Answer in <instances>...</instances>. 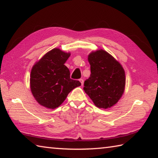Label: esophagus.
Masks as SVG:
<instances>
[{
	"label": "esophagus",
	"mask_w": 158,
	"mask_h": 158,
	"mask_svg": "<svg viewBox=\"0 0 158 158\" xmlns=\"http://www.w3.org/2000/svg\"><path fill=\"white\" fill-rule=\"evenodd\" d=\"M79 81H80V83H81V85L84 84V79H79Z\"/></svg>",
	"instance_id": "1"
}]
</instances>
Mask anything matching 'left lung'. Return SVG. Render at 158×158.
Segmentation results:
<instances>
[{
    "mask_svg": "<svg viewBox=\"0 0 158 158\" xmlns=\"http://www.w3.org/2000/svg\"><path fill=\"white\" fill-rule=\"evenodd\" d=\"M88 60L91 74L84 81V91L98 108H110L123 94L124 69L111 55L102 49L90 53Z\"/></svg>",
    "mask_w": 158,
    "mask_h": 158,
    "instance_id": "left-lung-1",
    "label": "left lung"
}]
</instances>
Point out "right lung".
Instances as JSON below:
<instances>
[{"label": "right lung", "instance_id": "1", "mask_svg": "<svg viewBox=\"0 0 158 158\" xmlns=\"http://www.w3.org/2000/svg\"><path fill=\"white\" fill-rule=\"evenodd\" d=\"M69 56V53L55 48L37 61L31 69L32 94L44 107H58L71 90L81 85L79 81L70 79L69 69L64 65Z\"/></svg>", "mask_w": 158, "mask_h": 158}]
</instances>
